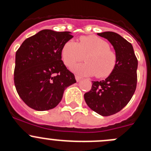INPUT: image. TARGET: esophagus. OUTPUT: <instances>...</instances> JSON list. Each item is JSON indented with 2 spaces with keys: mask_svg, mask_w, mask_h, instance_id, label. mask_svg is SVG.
Masks as SVG:
<instances>
[{
  "mask_svg": "<svg viewBox=\"0 0 151 151\" xmlns=\"http://www.w3.org/2000/svg\"><path fill=\"white\" fill-rule=\"evenodd\" d=\"M75 78H76V80H77V82H80V80H82V77H80V76H78V75H76Z\"/></svg>",
  "mask_w": 151,
  "mask_h": 151,
  "instance_id": "34e87169",
  "label": "esophagus"
}]
</instances>
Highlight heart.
Segmentation results:
<instances>
[{"mask_svg":"<svg viewBox=\"0 0 151 151\" xmlns=\"http://www.w3.org/2000/svg\"><path fill=\"white\" fill-rule=\"evenodd\" d=\"M83 56L86 63L72 68L80 75L96 74L98 78H104L112 74L116 66V53L109 49L107 42L96 36H81L77 44L69 40L62 47V60L67 67L81 61Z\"/></svg>","mask_w":151,"mask_h":151,"instance_id":"1","label":"heart"}]
</instances>
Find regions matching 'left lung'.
<instances>
[{
	"instance_id": "obj_1",
	"label": "left lung",
	"mask_w": 151,
	"mask_h": 151,
	"mask_svg": "<svg viewBox=\"0 0 151 151\" xmlns=\"http://www.w3.org/2000/svg\"><path fill=\"white\" fill-rule=\"evenodd\" d=\"M107 39L117 55L115 69L101 81H93L91 90L84 94L92 110L102 116L114 115L126 106L133 96L137 82L138 61L132 44L115 32L97 33Z\"/></svg>"
}]
</instances>
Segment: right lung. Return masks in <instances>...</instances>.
Returning <instances> with one entry per match:
<instances>
[{"label": "right lung", "mask_w": 151, "mask_h": 151, "mask_svg": "<svg viewBox=\"0 0 151 151\" xmlns=\"http://www.w3.org/2000/svg\"><path fill=\"white\" fill-rule=\"evenodd\" d=\"M71 38V32L45 29L25 39L16 52L14 85L29 107L37 111L53 109L65 89L76 83L61 60L62 47Z\"/></svg>", "instance_id": "add662e5"}]
</instances>
